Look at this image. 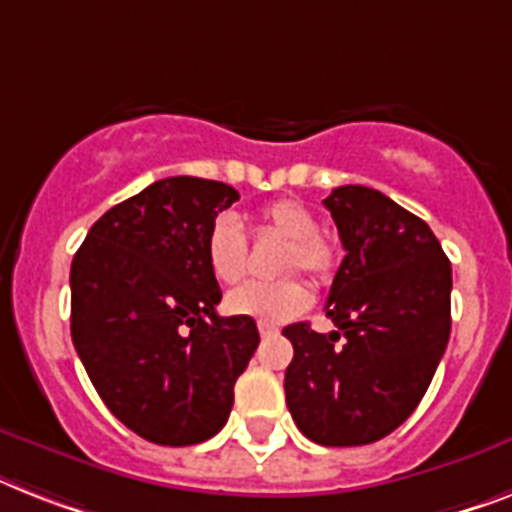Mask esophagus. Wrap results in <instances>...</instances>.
<instances>
[{"label": "esophagus", "instance_id": "1", "mask_svg": "<svg viewBox=\"0 0 512 512\" xmlns=\"http://www.w3.org/2000/svg\"><path fill=\"white\" fill-rule=\"evenodd\" d=\"M259 332H261V337H274L277 335V327H272V324H266V322H259Z\"/></svg>", "mask_w": 512, "mask_h": 512}]
</instances>
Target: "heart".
<instances>
[{
  "instance_id": "heart-1",
  "label": "heart",
  "mask_w": 512,
  "mask_h": 512,
  "mask_svg": "<svg viewBox=\"0 0 512 512\" xmlns=\"http://www.w3.org/2000/svg\"><path fill=\"white\" fill-rule=\"evenodd\" d=\"M259 225L274 238L285 240L280 269L285 274L306 272L311 280L327 282L337 269L335 246L319 232V219L298 201L280 198L259 211ZM206 264L214 280L235 285L248 272V240L232 214H219L206 232ZM311 303V293L303 280L246 282L225 298V306L235 316H251L266 324H285L303 314Z\"/></svg>"
}]
</instances>
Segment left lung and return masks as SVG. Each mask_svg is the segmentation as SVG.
Instances as JSON below:
<instances>
[{"label": "left lung", "instance_id": "obj_1", "mask_svg": "<svg viewBox=\"0 0 512 512\" xmlns=\"http://www.w3.org/2000/svg\"><path fill=\"white\" fill-rule=\"evenodd\" d=\"M345 259L327 298L335 332L290 324L285 400L324 447L369 445L416 411L450 340L453 269L424 219L363 185L324 198Z\"/></svg>", "mask_w": 512, "mask_h": 512}]
</instances>
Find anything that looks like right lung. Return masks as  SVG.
Wrapping results in <instances>:
<instances>
[{
  "mask_svg": "<svg viewBox=\"0 0 512 512\" xmlns=\"http://www.w3.org/2000/svg\"><path fill=\"white\" fill-rule=\"evenodd\" d=\"M232 185L164 177L112 206L70 266V332L88 379L154 445L204 442L227 424L235 382L259 348L251 316H219L206 232Z\"/></svg>",
  "mask_w": 512,
  "mask_h": 512,
  "instance_id": "obj_1",
  "label": "right lung"
}]
</instances>
